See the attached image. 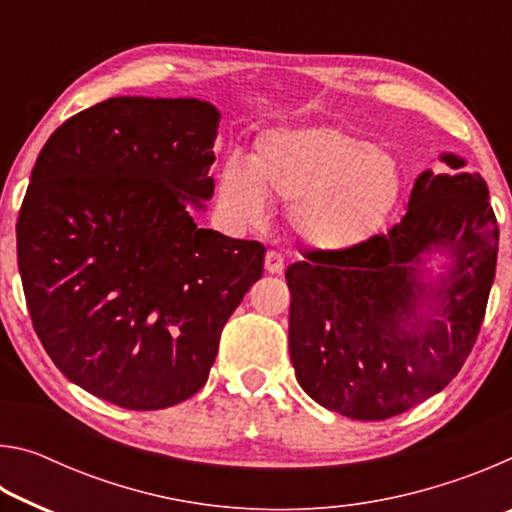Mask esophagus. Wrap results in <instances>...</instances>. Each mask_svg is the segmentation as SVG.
<instances>
[{
	"label": "esophagus",
	"mask_w": 512,
	"mask_h": 512,
	"mask_svg": "<svg viewBox=\"0 0 512 512\" xmlns=\"http://www.w3.org/2000/svg\"><path fill=\"white\" fill-rule=\"evenodd\" d=\"M264 266L268 273H282L284 271V257L277 253V250H268L266 259H264Z\"/></svg>",
	"instance_id": "esophagus-1"
}]
</instances>
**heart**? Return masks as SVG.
I'll list each match as a JSON object with an SVG mask.
<instances>
[{"instance_id":"heart-1","label":"heart","mask_w":512,"mask_h":512,"mask_svg":"<svg viewBox=\"0 0 512 512\" xmlns=\"http://www.w3.org/2000/svg\"><path fill=\"white\" fill-rule=\"evenodd\" d=\"M216 194L239 225L262 223L268 198L287 203V221L305 244L341 250L386 221L400 171L391 155L341 128H273L257 137L250 160L221 162Z\"/></svg>"}]
</instances>
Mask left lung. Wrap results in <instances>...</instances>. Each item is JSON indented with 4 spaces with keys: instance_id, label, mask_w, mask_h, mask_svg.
<instances>
[{
    "instance_id": "1",
    "label": "left lung",
    "mask_w": 512,
    "mask_h": 512,
    "mask_svg": "<svg viewBox=\"0 0 512 512\" xmlns=\"http://www.w3.org/2000/svg\"><path fill=\"white\" fill-rule=\"evenodd\" d=\"M452 169L463 160L443 155ZM449 245L450 277L432 295L440 317L417 325L426 292L419 255ZM499 225L479 173L418 176L388 232L341 250H307L287 268L289 352L305 393L354 420H386L452 381L472 352L495 280ZM412 327L409 328L408 325Z\"/></svg>"
}]
</instances>
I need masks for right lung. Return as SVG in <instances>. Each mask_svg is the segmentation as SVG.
<instances>
[{
  "instance_id": "add662e5",
  "label": "right lung",
  "mask_w": 512,
  "mask_h": 512,
  "mask_svg": "<svg viewBox=\"0 0 512 512\" xmlns=\"http://www.w3.org/2000/svg\"><path fill=\"white\" fill-rule=\"evenodd\" d=\"M219 112L115 97L69 117L36 160L17 266L42 348L76 386L133 411L198 393L221 329L264 273L259 241L196 228Z\"/></svg>"
}]
</instances>
